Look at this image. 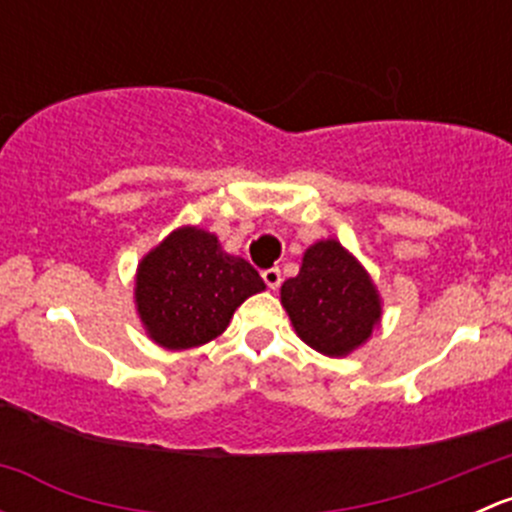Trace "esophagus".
Returning <instances> with one entry per match:
<instances>
[{
	"label": "esophagus",
	"mask_w": 512,
	"mask_h": 512,
	"mask_svg": "<svg viewBox=\"0 0 512 512\" xmlns=\"http://www.w3.org/2000/svg\"><path fill=\"white\" fill-rule=\"evenodd\" d=\"M262 280L270 289H277L282 285V272L277 267H270V270H262Z\"/></svg>",
	"instance_id": "obj_1"
}]
</instances>
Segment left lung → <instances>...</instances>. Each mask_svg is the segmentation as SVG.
<instances>
[{
    "mask_svg": "<svg viewBox=\"0 0 512 512\" xmlns=\"http://www.w3.org/2000/svg\"><path fill=\"white\" fill-rule=\"evenodd\" d=\"M282 307L299 337L329 356L361 347L381 317L376 287L337 240L304 252L299 275L282 285Z\"/></svg>",
    "mask_w": 512,
    "mask_h": 512,
    "instance_id": "left-lung-1",
    "label": "left lung"
}]
</instances>
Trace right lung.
<instances>
[{"instance_id":"1","label":"right lung","mask_w":512,"mask_h":512,"mask_svg":"<svg viewBox=\"0 0 512 512\" xmlns=\"http://www.w3.org/2000/svg\"><path fill=\"white\" fill-rule=\"evenodd\" d=\"M265 289L255 267L232 257L218 237L180 227L143 257L136 277L138 314L165 349H190L225 332L232 312Z\"/></svg>"}]
</instances>
